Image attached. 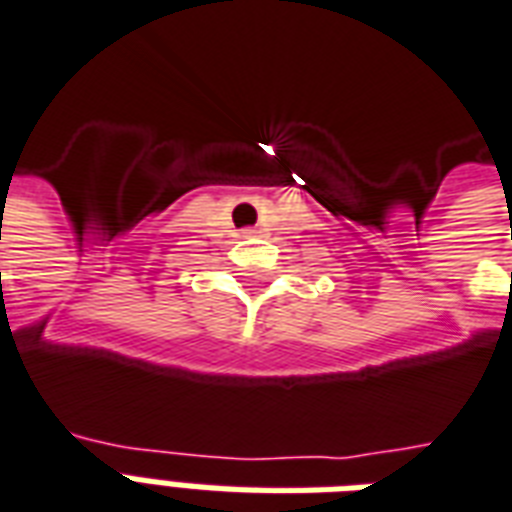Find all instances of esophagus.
Listing matches in <instances>:
<instances>
[{"mask_svg":"<svg viewBox=\"0 0 512 512\" xmlns=\"http://www.w3.org/2000/svg\"><path fill=\"white\" fill-rule=\"evenodd\" d=\"M259 234V229H242V237H256Z\"/></svg>","mask_w":512,"mask_h":512,"instance_id":"esophagus-1","label":"esophagus"}]
</instances>
